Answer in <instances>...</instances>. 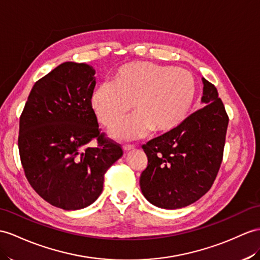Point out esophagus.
<instances>
[{"label": "esophagus", "instance_id": "34e87169", "mask_svg": "<svg viewBox=\"0 0 260 260\" xmlns=\"http://www.w3.org/2000/svg\"><path fill=\"white\" fill-rule=\"evenodd\" d=\"M122 149H123L124 152H129V151L135 150V147H134V145H123Z\"/></svg>", "mask_w": 260, "mask_h": 260}]
</instances>
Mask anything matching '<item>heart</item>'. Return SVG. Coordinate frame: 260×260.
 <instances>
[{"label":"heart","mask_w":260,"mask_h":260,"mask_svg":"<svg viewBox=\"0 0 260 260\" xmlns=\"http://www.w3.org/2000/svg\"><path fill=\"white\" fill-rule=\"evenodd\" d=\"M196 94L192 74L150 61L129 62L112 76L111 84L92 90L89 104L99 121L111 128L131 111L138 115L112 129L118 140H134L152 130L169 134L184 121Z\"/></svg>","instance_id":"1"}]
</instances>
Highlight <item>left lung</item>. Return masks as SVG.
<instances>
[{"mask_svg":"<svg viewBox=\"0 0 260 260\" xmlns=\"http://www.w3.org/2000/svg\"><path fill=\"white\" fill-rule=\"evenodd\" d=\"M203 80V108L175 130L152 139L142 149L148 167L140 187L151 204L166 210L185 207L212 187L223 160L229 116L216 87Z\"/></svg>","mask_w":260,"mask_h":260,"instance_id":"8db88e82","label":"left lung"}]
</instances>
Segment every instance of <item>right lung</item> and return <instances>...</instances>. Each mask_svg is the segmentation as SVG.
Wrapping results in <instances>:
<instances>
[{"label":"right lung","mask_w":260,"mask_h":260,"mask_svg":"<svg viewBox=\"0 0 260 260\" xmlns=\"http://www.w3.org/2000/svg\"><path fill=\"white\" fill-rule=\"evenodd\" d=\"M94 74L84 62H62L35 82L20 118L25 176L42 199L66 211L92 204L107 170L123 154L101 134L90 108ZM93 138L98 147H88Z\"/></svg>","instance_id":"right-lung-1"}]
</instances>
